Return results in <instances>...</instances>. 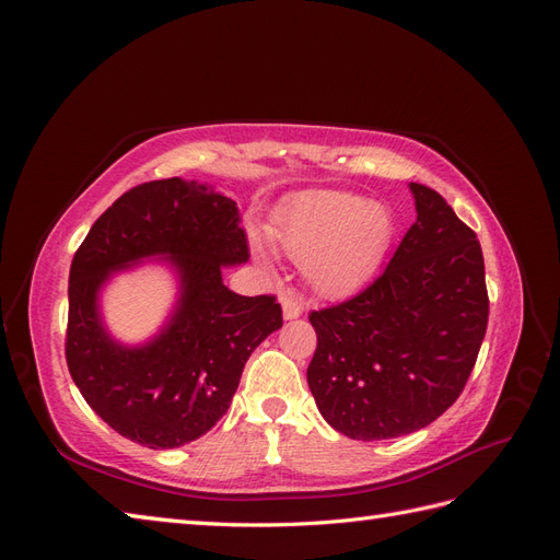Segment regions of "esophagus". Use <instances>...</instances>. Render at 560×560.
I'll return each instance as SVG.
<instances>
[{"mask_svg": "<svg viewBox=\"0 0 560 560\" xmlns=\"http://www.w3.org/2000/svg\"><path fill=\"white\" fill-rule=\"evenodd\" d=\"M282 315L284 319H296L303 313V303L294 294H282Z\"/></svg>", "mask_w": 560, "mask_h": 560, "instance_id": "esophagus-1", "label": "esophagus"}]
</instances>
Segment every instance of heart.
<instances>
[{
  "mask_svg": "<svg viewBox=\"0 0 560 560\" xmlns=\"http://www.w3.org/2000/svg\"><path fill=\"white\" fill-rule=\"evenodd\" d=\"M278 245L306 266L322 294H343L376 273L395 219L381 202L348 191H308L287 202L273 224Z\"/></svg>",
  "mask_w": 560,
  "mask_h": 560,
  "instance_id": "obj_1",
  "label": "heart"
}]
</instances>
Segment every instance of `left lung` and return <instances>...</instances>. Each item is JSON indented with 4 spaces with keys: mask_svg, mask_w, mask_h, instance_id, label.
Wrapping results in <instances>:
<instances>
[{
    "mask_svg": "<svg viewBox=\"0 0 560 560\" xmlns=\"http://www.w3.org/2000/svg\"><path fill=\"white\" fill-rule=\"evenodd\" d=\"M418 217L360 294L308 315V385L334 430L381 442L430 425L460 397L488 327L481 245L448 202L411 182Z\"/></svg>",
    "mask_w": 560,
    "mask_h": 560,
    "instance_id": "1",
    "label": "left lung"
}]
</instances>
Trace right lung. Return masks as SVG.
I'll list each match as a JSON object with an SVG mask.
<instances>
[{"instance_id":"right-lung-1","label":"right lung","mask_w":560,"mask_h":560,"mask_svg":"<svg viewBox=\"0 0 560 560\" xmlns=\"http://www.w3.org/2000/svg\"><path fill=\"white\" fill-rule=\"evenodd\" d=\"M156 253L180 273L178 311L154 342L124 349L98 322L96 292L114 269ZM247 259L235 202L196 182H144L100 214L70 268L65 358L112 430L147 448H175L229 411L252 350L282 327L273 294L241 296L222 282V266Z\"/></svg>"}]
</instances>
